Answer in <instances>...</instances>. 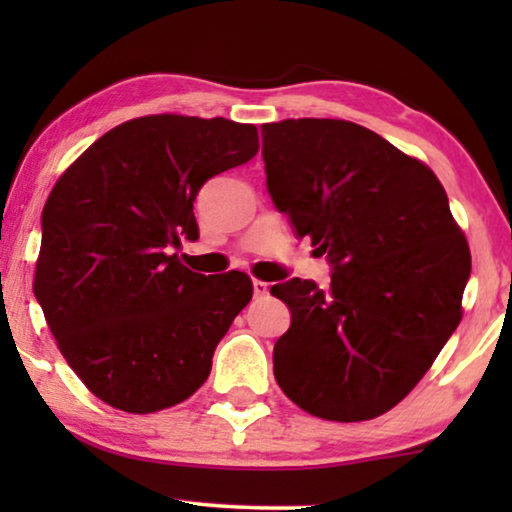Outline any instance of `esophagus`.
Returning <instances> with one entry per match:
<instances>
[{
	"instance_id": "obj_1",
	"label": "esophagus",
	"mask_w": 512,
	"mask_h": 512,
	"mask_svg": "<svg viewBox=\"0 0 512 512\" xmlns=\"http://www.w3.org/2000/svg\"><path fill=\"white\" fill-rule=\"evenodd\" d=\"M254 296L256 298H265L270 293V284H265V282H261V279H254Z\"/></svg>"
}]
</instances>
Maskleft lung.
I'll return each instance as SVG.
<instances>
[{
    "label": "left lung",
    "mask_w": 512,
    "mask_h": 512,
    "mask_svg": "<svg viewBox=\"0 0 512 512\" xmlns=\"http://www.w3.org/2000/svg\"><path fill=\"white\" fill-rule=\"evenodd\" d=\"M265 184L293 233L331 263V286L270 289L291 310L275 380L331 422L394 408L461 321L471 251L436 174L373 130L333 118L261 128Z\"/></svg>",
    "instance_id": "1"
}]
</instances>
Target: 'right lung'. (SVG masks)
<instances>
[{"mask_svg": "<svg viewBox=\"0 0 512 512\" xmlns=\"http://www.w3.org/2000/svg\"><path fill=\"white\" fill-rule=\"evenodd\" d=\"M258 153L254 125L144 116L102 135L41 214L34 296L69 366L111 408L186 401L254 293L244 272L200 275L172 249L195 240L193 202Z\"/></svg>", "mask_w": 512, "mask_h": 512, "instance_id": "obj_1", "label": "right lung"}]
</instances>
